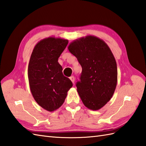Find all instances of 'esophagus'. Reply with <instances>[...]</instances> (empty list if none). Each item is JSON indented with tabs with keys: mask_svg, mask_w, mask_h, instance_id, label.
Wrapping results in <instances>:
<instances>
[{
	"mask_svg": "<svg viewBox=\"0 0 146 146\" xmlns=\"http://www.w3.org/2000/svg\"><path fill=\"white\" fill-rule=\"evenodd\" d=\"M70 80H71V82H72V84H74V82H75V78H74V76H71L69 77Z\"/></svg>",
	"mask_w": 146,
	"mask_h": 146,
	"instance_id": "obj_1",
	"label": "esophagus"
}]
</instances>
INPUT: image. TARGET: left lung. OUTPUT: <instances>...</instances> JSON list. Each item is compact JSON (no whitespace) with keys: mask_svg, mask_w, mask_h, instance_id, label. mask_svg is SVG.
Returning <instances> with one entry per match:
<instances>
[{"mask_svg":"<svg viewBox=\"0 0 146 146\" xmlns=\"http://www.w3.org/2000/svg\"><path fill=\"white\" fill-rule=\"evenodd\" d=\"M69 52L82 68L77 90L84 105L98 110L110 100L117 85L116 62L107 44L92 35L71 42Z\"/></svg>","mask_w":146,"mask_h":146,"instance_id":"8db88e82","label":"left lung"}]
</instances>
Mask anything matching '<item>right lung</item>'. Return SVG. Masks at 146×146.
Wrapping results in <instances>:
<instances>
[{
    "mask_svg": "<svg viewBox=\"0 0 146 146\" xmlns=\"http://www.w3.org/2000/svg\"><path fill=\"white\" fill-rule=\"evenodd\" d=\"M68 40L49 37L39 41L32 51L28 77L32 95L37 104L48 111L61 106L72 87L71 80L63 75L58 58Z\"/></svg>",
    "mask_w": 146,
    "mask_h": 146,
    "instance_id": "add662e5",
    "label": "right lung"
}]
</instances>
